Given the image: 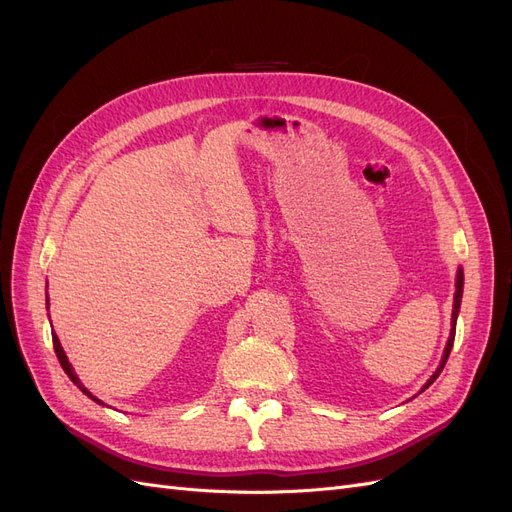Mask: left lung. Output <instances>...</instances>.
<instances>
[{"mask_svg": "<svg viewBox=\"0 0 512 512\" xmlns=\"http://www.w3.org/2000/svg\"><path fill=\"white\" fill-rule=\"evenodd\" d=\"M462 289H464V272L462 270H458V280H456V297H453V314H451V323H453V329H451V335H449V339H447V346H445V352H443V361H441V365H439V369L434 371V375L430 377V380L424 384V388L422 390H426L434 380H437V377L441 375V371H443V367H445V363H447V358H449V352H451V348H453V339H456V320H458V312H460V301H462Z\"/></svg>", "mask_w": 512, "mask_h": 512, "instance_id": "8db88e82", "label": "left lung"}]
</instances>
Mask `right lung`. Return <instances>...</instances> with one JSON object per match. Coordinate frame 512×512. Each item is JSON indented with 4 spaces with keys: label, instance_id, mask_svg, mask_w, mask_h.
<instances>
[{
    "label": "right lung",
    "instance_id": "add662e5",
    "mask_svg": "<svg viewBox=\"0 0 512 512\" xmlns=\"http://www.w3.org/2000/svg\"><path fill=\"white\" fill-rule=\"evenodd\" d=\"M52 344H54V352H56V358H59V363H61V367H63V371L69 375V380L75 384V386H78L86 396H90V399L92 401H97V403H101L99 399H94V396H92V392H88L86 388H84V384L78 380V375H75L73 373V369H71V365H69V361H67V356H65V352H63V348H61V342H59V337H56V335H52ZM103 405V403H101Z\"/></svg>",
    "mask_w": 512,
    "mask_h": 512
}]
</instances>
